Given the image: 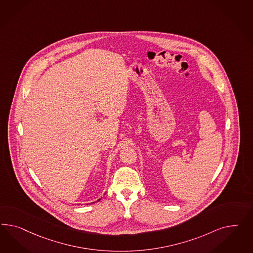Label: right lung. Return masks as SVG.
<instances>
[{
	"label": "right lung",
	"instance_id": "obj_1",
	"mask_svg": "<svg viewBox=\"0 0 253 253\" xmlns=\"http://www.w3.org/2000/svg\"><path fill=\"white\" fill-rule=\"evenodd\" d=\"M98 200H100V199H98ZM98 200H97V201H98ZM92 203H94V202H92Z\"/></svg>",
	"mask_w": 253,
	"mask_h": 253
}]
</instances>
